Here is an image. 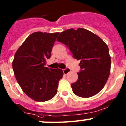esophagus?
<instances>
[{"label":"esophagus","mask_w":126,"mask_h":126,"mask_svg":"<svg viewBox=\"0 0 126 126\" xmlns=\"http://www.w3.org/2000/svg\"><path fill=\"white\" fill-rule=\"evenodd\" d=\"M70 72V70L68 68H65V69L63 70V74H65V75H67V73H69Z\"/></svg>","instance_id":"obj_1"}]
</instances>
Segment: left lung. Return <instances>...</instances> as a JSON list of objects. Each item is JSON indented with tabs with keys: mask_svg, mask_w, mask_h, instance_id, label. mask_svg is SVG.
Segmentation results:
<instances>
[{
	"mask_svg": "<svg viewBox=\"0 0 126 126\" xmlns=\"http://www.w3.org/2000/svg\"><path fill=\"white\" fill-rule=\"evenodd\" d=\"M57 41L65 45L73 58L80 60L78 79L71 84L73 93L83 98L98 94L110 73L111 57L107 44L99 36L83 28L63 31Z\"/></svg>",
	"mask_w": 126,
	"mask_h": 126,
	"instance_id": "left-lung-1",
	"label": "left lung"
}]
</instances>
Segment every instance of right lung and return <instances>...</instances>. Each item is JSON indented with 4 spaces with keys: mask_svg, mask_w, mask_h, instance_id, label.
<instances>
[{
    "mask_svg": "<svg viewBox=\"0 0 126 126\" xmlns=\"http://www.w3.org/2000/svg\"><path fill=\"white\" fill-rule=\"evenodd\" d=\"M59 34L33 32L15 54L12 67L16 79L24 93L35 101L45 102L54 97L63 77V70L45 67Z\"/></svg>",
    "mask_w": 126,
    "mask_h": 126,
    "instance_id": "obj_1",
    "label": "right lung"
}]
</instances>
